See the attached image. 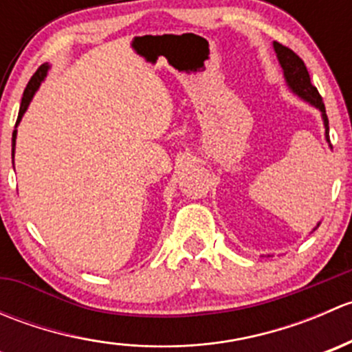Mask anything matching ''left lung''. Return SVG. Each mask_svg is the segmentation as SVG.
<instances>
[{
    "label": "left lung",
    "mask_w": 352,
    "mask_h": 352,
    "mask_svg": "<svg viewBox=\"0 0 352 352\" xmlns=\"http://www.w3.org/2000/svg\"><path fill=\"white\" fill-rule=\"evenodd\" d=\"M272 47H274L276 58H278L279 65L283 67V76H285V81L291 94H294L298 98H301L303 102L310 104L311 107L318 109V112L322 113V120H324L325 127V140H327L329 146L332 148L329 138V119L327 113H325V105L324 102H322L318 90L311 85L307 66H305V63L301 61L291 49L285 47V45H281L279 42H272ZM318 226H320V223H317V226H315L314 230H317Z\"/></svg>",
    "instance_id": "1"
}]
</instances>
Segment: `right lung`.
I'll list each match as a JSON object with an SVG mask.
<instances>
[{
    "label": "right lung",
    "mask_w": 352,
    "mask_h": 352,
    "mask_svg": "<svg viewBox=\"0 0 352 352\" xmlns=\"http://www.w3.org/2000/svg\"><path fill=\"white\" fill-rule=\"evenodd\" d=\"M51 69V66L45 63V65H42L41 67H38L37 71H35L34 76L30 78V81H28L27 88H25L23 91V97H22V105H20V112H19V119H16V124H15V131H13V138H12V156L13 160H15V144H16V126L20 124V120H22L23 113L27 112L28 105H30L32 98H34L35 91L38 90V87H41L42 81L45 80V76H47V71ZM13 165H15V162H13ZM15 168V166H13Z\"/></svg>",
    "instance_id": "add662e5"
}]
</instances>
